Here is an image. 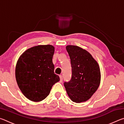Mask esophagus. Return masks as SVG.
<instances>
[{
	"instance_id": "1",
	"label": "esophagus",
	"mask_w": 124,
	"mask_h": 124,
	"mask_svg": "<svg viewBox=\"0 0 124 124\" xmlns=\"http://www.w3.org/2000/svg\"><path fill=\"white\" fill-rule=\"evenodd\" d=\"M60 82L62 83V81H63V77H62V75H60Z\"/></svg>"
}]
</instances>
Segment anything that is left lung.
I'll use <instances>...</instances> for the list:
<instances>
[{"label": "left lung", "mask_w": 124, "mask_h": 124, "mask_svg": "<svg viewBox=\"0 0 124 124\" xmlns=\"http://www.w3.org/2000/svg\"><path fill=\"white\" fill-rule=\"evenodd\" d=\"M70 59L72 77L64 86L72 101L85 102L99 87L101 72L99 65L86 50L77 46H66Z\"/></svg>", "instance_id": "left-lung-1"}]
</instances>
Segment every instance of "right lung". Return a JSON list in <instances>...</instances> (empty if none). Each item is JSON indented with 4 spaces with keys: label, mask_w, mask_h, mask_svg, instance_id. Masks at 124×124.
<instances>
[{
    "label": "right lung",
    "mask_w": 124,
    "mask_h": 124,
    "mask_svg": "<svg viewBox=\"0 0 124 124\" xmlns=\"http://www.w3.org/2000/svg\"><path fill=\"white\" fill-rule=\"evenodd\" d=\"M54 47L38 45L26 50L17 62L15 76L23 94L29 100L39 102L49 95L54 84L60 80L54 74L52 63Z\"/></svg>",
    "instance_id": "add662e5"
}]
</instances>
